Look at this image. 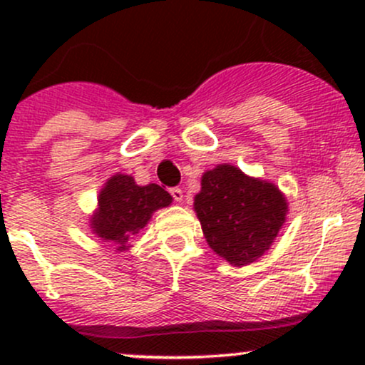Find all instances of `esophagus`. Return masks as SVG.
Returning a JSON list of instances; mask_svg holds the SVG:
<instances>
[{"label": "esophagus", "instance_id": "1", "mask_svg": "<svg viewBox=\"0 0 365 365\" xmlns=\"http://www.w3.org/2000/svg\"><path fill=\"white\" fill-rule=\"evenodd\" d=\"M170 194L175 200H177V202H182V200H183V190H182V188H178V187L170 188Z\"/></svg>", "mask_w": 365, "mask_h": 365}]
</instances>
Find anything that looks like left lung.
<instances>
[{
  "instance_id": "1",
  "label": "left lung",
  "mask_w": 365,
  "mask_h": 365,
  "mask_svg": "<svg viewBox=\"0 0 365 365\" xmlns=\"http://www.w3.org/2000/svg\"><path fill=\"white\" fill-rule=\"evenodd\" d=\"M194 207L209 247L233 266L254 262L269 249L287 216L278 187L232 165L202 175Z\"/></svg>"
}]
</instances>
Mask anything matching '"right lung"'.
I'll list each match as a JSON object with an SVG mask.
<instances>
[{"label": "right lung", "instance_id": "obj_1", "mask_svg": "<svg viewBox=\"0 0 365 365\" xmlns=\"http://www.w3.org/2000/svg\"><path fill=\"white\" fill-rule=\"evenodd\" d=\"M171 204V195L156 183L139 187L128 175H115L99 194V211L92 217V228L103 240L127 247L130 237L148 225L150 215Z\"/></svg>", "mask_w": 365, "mask_h": 365}]
</instances>
